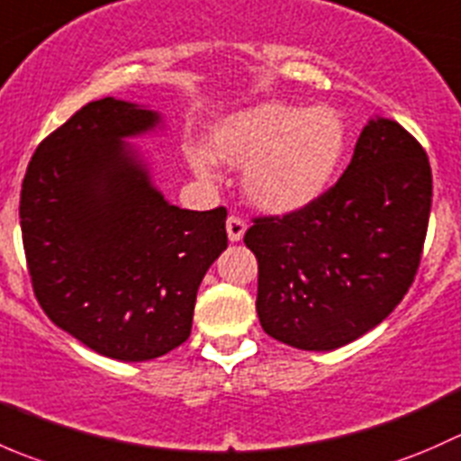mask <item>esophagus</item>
Masks as SVG:
<instances>
[{"label":"esophagus","instance_id":"obj_1","mask_svg":"<svg viewBox=\"0 0 461 461\" xmlns=\"http://www.w3.org/2000/svg\"><path fill=\"white\" fill-rule=\"evenodd\" d=\"M225 227H227V236H230V240L231 243H236V240L243 239L245 230H248V222H245L240 216H236V213H231V216L227 218Z\"/></svg>","mask_w":461,"mask_h":461}]
</instances>
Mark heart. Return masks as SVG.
<instances>
[{
	"instance_id": "obj_1",
	"label": "heart",
	"mask_w": 461,
	"mask_h": 461,
	"mask_svg": "<svg viewBox=\"0 0 461 461\" xmlns=\"http://www.w3.org/2000/svg\"><path fill=\"white\" fill-rule=\"evenodd\" d=\"M348 147L346 122L328 106L260 102L218 120L209 153L194 151L192 165L204 178L213 160L245 167L243 187L258 209L290 213L314 203L332 183Z\"/></svg>"
}]
</instances>
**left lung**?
<instances>
[{"instance_id": "8db88e82", "label": "left lung", "mask_w": 461, "mask_h": 461, "mask_svg": "<svg viewBox=\"0 0 461 461\" xmlns=\"http://www.w3.org/2000/svg\"><path fill=\"white\" fill-rule=\"evenodd\" d=\"M430 203L424 147L394 120H370L328 192L245 231L265 332L299 350H334L379 325L415 281Z\"/></svg>"}]
</instances>
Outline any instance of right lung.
<instances>
[{"mask_svg":"<svg viewBox=\"0 0 461 461\" xmlns=\"http://www.w3.org/2000/svg\"><path fill=\"white\" fill-rule=\"evenodd\" d=\"M158 120L113 97L88 102L40 142L22 183V240L41 310L118 361L187 341L198 285L227 248V209L169 204L122 140Z\"/></svg>","mask_w":461,"mask_h":461,"instance_id":"1","label":"right lung"}]
</instances>
